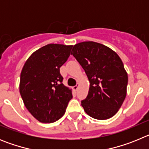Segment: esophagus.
I'll return each mask as SVG.
<instances>
[{"mask_svg":"<svg viewBox=\"0 0 149 149\" xmlns=\"http://www.w3.org/2000/svg\"><path fill=\"white\" fill-rule=\"evenodd\" d=\"M78 87H79V84H77V85H76V86H74L73 87V89L74 91H77V89H78Z\"/></svg>","mask_w":149,"mask_h":149,"instance_id":"34e87169","label":"esophagus"}]
</instances>
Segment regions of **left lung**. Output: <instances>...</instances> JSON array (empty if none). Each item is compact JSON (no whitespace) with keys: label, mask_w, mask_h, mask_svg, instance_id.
<instances>
[{"label":"left lung","mask_w":149,"mask_h":149,"mask_svg":"<svg viewBox=\"0 0 149 149\" xmlns=\"http://www.w3.org/2000/svg\"><path fill=\"white\" fill-rule=\"evenodd\" d=\"M72 54L90 84L87 97L81 101L84 111L99 120L113 117L125 101L128 81L119 55L107 46L91 41L74 45Z\"/></svg>","instance_id":"1"}]
</instances>
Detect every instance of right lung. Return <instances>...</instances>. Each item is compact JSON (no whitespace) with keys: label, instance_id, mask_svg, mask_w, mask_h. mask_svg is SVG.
Masks as SVG:
<instances>
[{"label":"right lung","instance_id":"1","mask_svg":"<svg viewBox=\"0 0 149 149\" xmlns=\"http://www.w3.org/2000/svg\"><path fill=\"white\" fill-rule=\"evenodd\" d=\"M72 45L48 44L36 50L21 72L19 91L31 115L42 123H51L65 114L72 89L64 86L60 68L70 56Z\"/></svg>","mask_w":149,"mask_h":149}]
</instances>
